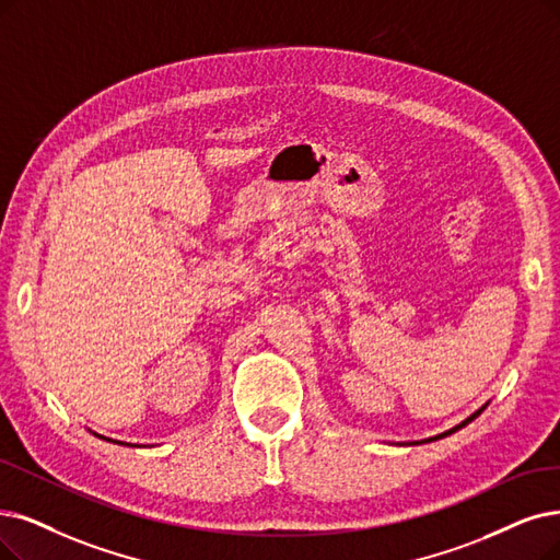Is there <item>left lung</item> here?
Masks as SVG:
<instances>
[{
  "label": "left lung",
  "mask_w": 560,
  "mask_h": 560,
  "mask_svg": "<svg viewBox=\"0 0 560 560\" xmlns=\"http://www.w3.org/2000/svg\"><path fill=\"white\" fill-rule=\"evenodd\" d=\"M487 405H489V401H487ZM487 405H482V407H480L478 411H474L471 416H468V418H464V420H462L459 424H455V428H451V430H445V432H441V434H436V436H430V439H422V441H409V443H411V445H413V443L418 445V443H430V441H439V439H443V436H451V434H455L457 430L466 428V424H468V422H471V420H476V418H478V416H480V413H482V411L487 409Z\"/></svg>",
  "instance_id": "left-lung-1"
}]
</instances>
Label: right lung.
Returning <instances> with one entry per match:
<instances>
[{
    "label": "right lung",
    "mask_w": 560,
    "mask_h": 560,
    "mask_svg": "<svg viewBox=\"0 0 560 560\" xmlns=\"http://www.w3.org/2000/svg\"><path fill=\"white\" fill-rule=\"evenodd\" d=\"M98 439H105V436H101V434H96ZM107 441H112V439H107ZM112 443H124V441H112ZM124 445H130V443H124Z\"/></svg>",
    "instance_id": "obj_1"
}]
</instances>
